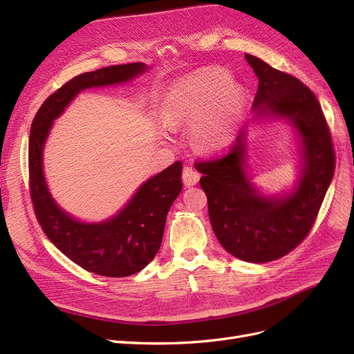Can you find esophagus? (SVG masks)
I'll list each match as a JSON object with an SVG mask.
<instances>
[{
  "label": "esophagus",
  "mask_w": 354,
  "mask_h": 354,
  "mask_svg": "<svg viewBox=\"0 0 354 354\" xmlns=\"http://www.w3.org/2000/svg\"><path fill=\"white\" fill-rule=\"evenodd\" d=\"M182 179H184V184L187 187H194L200 180V174L197 172V169L195 167L185 166L184 174H182Z\"/></svg>",
  "instance_id": "34e87169"
}]
</instances>
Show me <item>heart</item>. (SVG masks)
<instances>
[{
    "label": "heart",
    "mask_w": 354,
    "mask_h": 354,
    "mask_svg": "<svg viewBox=\"0 0 354 354\" xmlns=\"http://www.w3.org/2000/svg\"><path fill=\"white\" fill-rule=\"evenodd\" d=\"M246 90L229 71L205 67L179 78L163 99V122L169 128L191 125L195 146L207 153L227 149L238 136Z\"/></svg>",
    "instance_id": "b5f03b06"
}]
</instances>
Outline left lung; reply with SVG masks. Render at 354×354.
Segmentation results:
<instances>
[{"mask_svg":"<svg viewBox=\"0 0 354 354\" xmlns=\"http://www.w3.org/2000/svg\"><path fill=\"white\" fill-rule=\"evenodd\" d=\"M258 77L248 121L227 156L195 163L208 201V216L225 250L246 263H268L302 242L334 176L335 157L328 125L315 95L296 77L245 54ZM283 120L295 134L298 178L279 194H266L252 180L247 165V127Z\"/></svg>","mask_w":354,"mask_h":354,"instance_id":"obj_1","label":"left lung"}]
</instances>
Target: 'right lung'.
Masks as SVG:
<instances>
[{
  "instance_id": "add662e5",
  "label": "right lung",
  "mask_w": 354,
  "mask_h": 354,
  "mask_svg": "<svg viewBox=\"0 0 354 354\" xmlns=\"http://www.w3.org/2000/svg\"><path fill=\"white\" fill-rule=\"evenodd\" d=\"M149 71L142 62L111 65L65 83L37 111L29 138L30 195L37 221L49 241L82 268L104 277H127L141 271L162 245L170 205L182 191V163L175 162L142 182L116 214L83 221L65 212L49 191L44 150L54 121L83 90L125 84Z\"/></svg>"
}]
</instances>
